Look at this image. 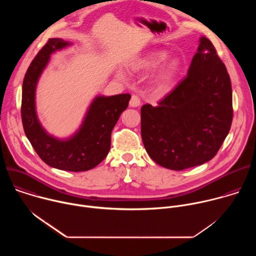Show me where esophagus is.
Wrapping results in <instances>:
<instances>
[{
	"label": "esophagus",
	"mask_w": 256,
	"mask_h": 256,
	"mask_svg": "<svg viewBox=\"0 0 256 256\" xmlns=\"http://www.w3.org/2000/svg\"><path fill=\"white\" fill-rule=\"evenodd\" d=\"M140 104V99L138 95H132L130 100V107H138Z\"/></svg>",
	"instance_id": "34e87169"
}]
</instances>
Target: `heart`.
Listing matches in <instances>:
<instances>
[{"instance_id":"obj_1","label":"heart","mask_w":256,"mask_h":256,"mask_svg":"<svg viewBox=\"0 0 256 256\" xmlns=\"http://www.w3.org/2000/svg\"><path fill=\"white\" fill-rule=\"evenodd\" d=\"M165 52H153L140 58L134 64L136 70H146L156 68L167 58ZM180 70V62L178 60H169L155 76L154 85L160 92H167L172 86L175 78Z\"/></svg>"}]
</instances>
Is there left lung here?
Wrapping results in <instances>:
<instances>
[{
    "mask_svg": "<svg viewBox=\"0 0 256 256\" xmlns=\"http://www.w3.org/2000/svg\"><path fill=\"white\" fill-rule=\"evenodd\" d=\"M232 120L229 74L210 40L202 36L188 75L157 106H142L140 134L152 160L179 171L212 159Z\"/></svg>",
    "mask_w": 256,
    "mask_h": 256,
    "instance_id": "left-lung-1",
    "label": "left lung"
}]
</instances>
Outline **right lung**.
<instances>
[{
  "label": "right lung",
  "mask_w": 256,
  "mask_h": 256,
  "mask_svg": "<svg viewBox=\"0 0 256 256\" xmlns=\"http://www.w3.org/2000/svg\"><path fill=\"white\" fill-rule=\"evenodd\" d=\"M68 44L60 38H50L31 62L23 80L21 118L26 136L44 163L60 170L81 172L94 168L107 156L110 150L112 132L126 109L130 94L98 96L74 136L60 140L48 136L36 116L35 87L50 54Z\"/></svg>",
  "instance_id": "obj_1"
}]
</instances>
